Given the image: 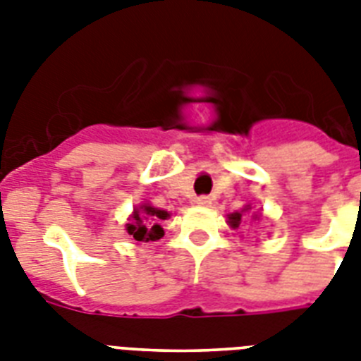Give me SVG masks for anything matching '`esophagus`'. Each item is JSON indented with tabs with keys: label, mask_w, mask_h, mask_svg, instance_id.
Here are the masks:
<instances>
[{
	"label": "esophagus",
	"mask_w": 361,
	"mask_h": 361,
	"mask_svg": "<svg viewBox=\"0 0 361 361\" xmlns=\"http://www.w3.org/2000/svg\"><path fill=\"white\" fill-rule=\"evenodd\" d=\"M195 202L198 204V206H209L212 204V198L206 197V195H202V197H197V200Z\"/></svg>",
	"instance_id": "34e87169"
}]
</instances>
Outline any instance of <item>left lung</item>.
<instances>
[{
	"label": "left lung",
	"instance_id": "left-lung-1",
	"mask_svg": "<svg viewBox=\"0 0 361 361\" xmlns=\"http://www.w3.org/2000/svg\"><path fill=\"white\" fill-rule=\"evenodd\" d=\"M228 219H231L228 223H231L234 228H238V226H240V223H241V214H240V212H236V214H232Z\"/></svg>",
	"mask_w": 361,
	"mask_h": 361
}]
</instances>
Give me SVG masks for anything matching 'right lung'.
<instances>
[{"label": "right lung", "instance_id": "right-lung-1", "mask_svg": "<svg viewBox=\"0 0 361 361\" xmlns=\"http://www.w3.org/2000/svg\"><path fill=\"white\" fill-rule=\"evenodd\" d=\"M169 217L164 209H157L153 206H142L140 209H135L133 214V223L127 225V232L135 238L136 241H157L163 238L164 231L161 228V221Z\"/></svg>", "mask_w": 361, "mask_h": 361}]
</instances>
